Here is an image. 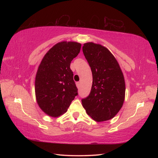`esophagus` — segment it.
<instances>
[{
    "label": "esophagus",
    "instance_id": "esophagus-1",
    "mask_svg": "<svg viewBox=\"0 0 158 158\" xmlns=\"http://www.w3.org/2000/svg\"><path fill=\"white\" fill-rule=\"evenodd\" d=\"M76 85H77V87L78 88H80V87H81V83H80V82H77Z\"/></svg>",
    "mask_w": 158,
    "mask_h": 158
}]
</instances>
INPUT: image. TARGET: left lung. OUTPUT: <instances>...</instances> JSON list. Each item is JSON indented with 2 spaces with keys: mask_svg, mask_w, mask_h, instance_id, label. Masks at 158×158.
Returning <instances> with one entry per match:
<instances>
[{
  "mask_svg": "<svg viewBox=\"0 0 158 158\" xmlns=\"http://www.w3.org/2000/svg\"><path fill=\"white\" fill-rule=\"evenodd\" d=\"M83 52L91 68L89 94L81 100L87 113L96 122L112 119L122 107L125 81L118 62L108 49L99 44H83Z\"/></svg>",
  "mask_w": 158,
  "mask_h": 158,
  "instance_id": "8db88e82",
  "label": "left lung"
}]
</instances>
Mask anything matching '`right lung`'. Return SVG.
<instances>
[{
    "mask_svg": "<svg viewBox=\"0 0 158 158\" xmlns=\"http://www.w3.org/2000/svg\"><path fill=\"white\" fill-rule=\"evenodd\" d=\"M81 45L76 42L57 43L45 55L35 79V94L40 108L48 115L58 117L67 111L78 95L70 68Z\"/></svg>",
    "mask_w": 158,
    "mask_h": 158,
    "instance_id": "add662e5",
    "label": "right lung"
}]
</instances>
